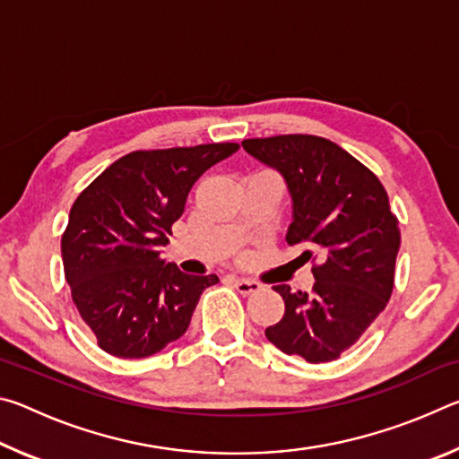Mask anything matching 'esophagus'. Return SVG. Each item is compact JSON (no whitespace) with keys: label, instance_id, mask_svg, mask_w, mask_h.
<instances>
[{"label":"esophagus","instance_id":"esophagus-1","mask_svg":"<svg viewBox=\"0 0 459 459\" xmlns=\"http://www.w3.org/2000/svg\"><path fill=\"white\" fill-rule=\"evenodd\" d=\"M230 281H232V285L237 287V291L243 293V295L257 293V291H261V287H263L259 281H255V279H248V277H235V275H232Z\"/></svg>","mask_w":459,"mask_h":459}]
</instances>
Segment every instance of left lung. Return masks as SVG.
<instances>
[{
	"label": "left lung",
	"mask_w": 459,
	"mask_h": 459,
	"mask_svg": "<svg viewBox=\"0 0 459 459\" xmlns=\"http://www.w3.org/2000/svg\"><path fill=\"white\" fill-rule=\"evenodd\" d=\"M243 147L285 178L293 200L287 243L316 251L304 253L314 263L312 291L273 287L285 314L265 336L281 352L312 364L336 360L393 293L401 230L385 186L354 155L317 135L255 137Z\"/></svg>",
	"instance_id": "obj_1"
}]
</instances>
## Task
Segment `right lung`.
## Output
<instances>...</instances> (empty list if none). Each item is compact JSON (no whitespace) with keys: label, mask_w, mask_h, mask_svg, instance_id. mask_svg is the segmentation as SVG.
<instances>
[{"label":"right lung","mask_w":459,"mask_h":459,"mask_svg":"<svg viewBox=\"0 0 459 459\" xmlns=\"http://www.w3.org/2000/svg\"><path fill=\"white\" fill-rule=\"evenodd\" d=\"M238 150L204 143L137 150L113 161L79 198L62 232L65 277L97 344L119 359H145L184 336L212 275H186L160 259L194 182Z\"/></svg>","instance_id":"add662e5"}]
</instances>
